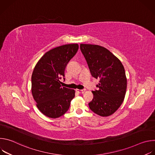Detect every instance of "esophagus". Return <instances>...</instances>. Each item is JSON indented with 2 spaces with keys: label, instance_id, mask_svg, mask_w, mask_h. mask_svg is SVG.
Instances as JSON below:
<instances>
[{
  "label": "esophagus",
  "instance_id": "obj_1",
  "mask_svg": "<svg viewBox=\"0 0 155 155\" xmlns=\"http://www.w3.org/2000/svg\"><path fill=\"white\" fill-rule=\"evenodd\" d=\"M76 91L78 92L79 94H83L84 93L85 91H86V90L85 89H83V90H76Z\"/></svg>",
  "mask_w": 155,
  "mask_h": 155
}]
</instances>
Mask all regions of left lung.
Here are the masks:
<instances>
[{"instance_id": "8db88e82", "label": "left lung", "mask_w": 155, "mask_h": 155, "mask_svg": "<svg viewBox=\"0 0 155 155\" xmlns=\"http://www.w3.org/2000/svg\"><path fill=\"white\" fill-rule=\"evenodd\" d=\"M91 75L99 79L98 90L88 104L92 111L101 117L114 114L122 104L126 94L127 79L121 61L107 48L91 44H80Z\"/></svg>"}]
</instances>
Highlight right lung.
Instances as JSON below:
<instances>
[{
    "instance_id": "1",
    "label": "right lung",
    "mask_w": 155,
    "mask_h": 155,
    "mask_svg": "<svg viewBox=\"0 0 155 155\" xmlns=\"http://www.w3.org/2000/svg\"><path fill=\"white\" fill-rule=\"evenodd\" d=\"M78 45L68 44L56 47L44 54L35 65L32 75V94L37 107L45 116L57 118L69 108L75 90L61 85L64 71L75 55Z\"/></svg>"
}]
</instances>
